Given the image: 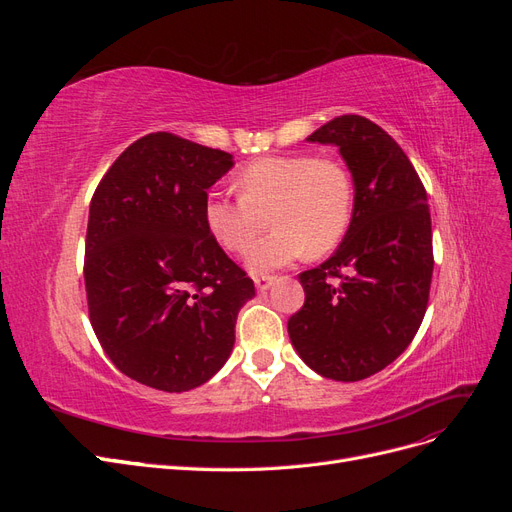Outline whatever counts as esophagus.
Instances as JSON below:
<instances>
[{
	"mask_svg": "<svg viewBox=\"0 0 512 512\" xmlns=\"http://www.w3.org/2000/svg\"><path fill=\"white\" fill-rule=\"evenodd\" d=\"M273 282H275V275H256V277H254V284H256V288H258L260 292L269 290Z\"/></svg>",
	"mask_w": 512,
	"mask_h": 512,
	"instance_id": "1",
	"label": "esophagus"
}]
</instances>
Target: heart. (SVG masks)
Instances as JSON below:
<instances>
[{"label": "heart", "instance_id": "obj_1", "mask_svg": "<svg viewBox=\"0 0 512 512\" xmlns=\"http://www.w3.org/2000/svg\"><path fill=\"white\" fill-rule=\"evenodd\" d=\"M237 181L241 196L211 192L205 198V224L224 250L245 254L271 213L273 232L247 256L252 271L282 269L307 250L324 254L346 235L354 181L335 158L312 153L260 158L247 164Z\"/></svg>", "mask_w": 512, "mask_h": 512}]
</instances>
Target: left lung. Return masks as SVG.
Instances as JSON below:
<instances>
[{
  "label": "left lung",
  "mask_w": 512,
  "mask_h": 512,
  "mask_svg": "<svg viewBox=\"0 0 512 512\" xmlns=\"http://www.w3.org/2000/svg\"><path fill=\"white\" fill-rule=\"evenodd\" d=\"M307 141L339 147L354 209L333 256L299 275L305 303L288 335L316 374L356 382L391 365L423 322L433 273L427 192L393 136L361 115L335 117Z\"/></svg>",
  "instance_id": "obj_1"
}]
</instances>
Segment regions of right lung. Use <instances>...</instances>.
Returning a JSON list of instances; mask_svg holds the SVG:
<instances>
[{
	"instance_id": "add662e5",
	"label": "right lung",
	"mask_w": 512,
	"mask_h": 512,
	"mask_svg": "<svg viewBox=\"0 0 512 512\" xmlns=\"http://www.w3.org/2000/svg\"><path fill=\"white\" fill-rule=\"evenodd\" d=\"M232 156L170 132L134 141L89 205L85 290L102 350L128 378L183 393L205 384L235 346L256 290L205 224L207 190Z\"/></svg>"
}]
</instances>
